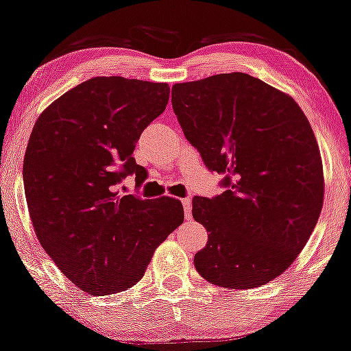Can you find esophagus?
<instances>
[{"instance_id":"34e87169","label":"esophagus","mask_w":351,"mask_h":351,"mask_svg":"<svg viewBox=\"0 0 351 351\" xmlns=\"http://www.w3.org/2000/svg\"><path fill=\"white\" fill-rule=\"evenodd\" d=\"M181 204H183L184 216H186V219H189V217H191V199L183 198V199H181Z\"/></svg>"}]
</instances>
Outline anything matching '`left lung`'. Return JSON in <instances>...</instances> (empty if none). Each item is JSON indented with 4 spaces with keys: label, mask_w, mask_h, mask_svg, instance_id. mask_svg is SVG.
Returning <instances> with one entry per match:
<instances>
[{
    "label": "left lung",
    "mask_w": 351,
    "mask_h": 351,
    "mask_svg": "<svg viewBox=\"0 0 351 351\" xmlns=\"http://www.w3.org/2000/svg\"><path fill=\"white\" fill-rule=\"evenodd\" d=\"M186 140L226 191L193 198L208 243L201 277L226 289L267 284L297 259L324 204V168L307 117L291 95L243 72L175 84Z\"/></svg>",
    "instance_id": "obj_1"
}]
</instances>
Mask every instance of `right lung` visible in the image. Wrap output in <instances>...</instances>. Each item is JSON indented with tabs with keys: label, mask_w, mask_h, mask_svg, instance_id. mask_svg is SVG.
<instances>
[{
	"label": "right lung",
	"mask_w": 351,
	"mask_h": 351,
	"mask_svg": "<svg viewBox=\"0 0 351 351\" xmlns=\"http://www.w3.org/2000/svg\"><path fill=\"white\" fill-rule=\"evenodd\" d=\"M168 99L165 82L94 77L54 100L31 132L23 180L34 232L60 272L90 295L134 287L183 223L178 199L115 191L128 175L136 184L147 178L132 155Z\"/></svg>",
	"instance_id": "obj_1"
}]
</instances>
